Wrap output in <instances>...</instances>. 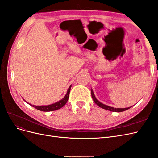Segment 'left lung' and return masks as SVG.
I'll return each instance as SVG.
<instances>
[{
  "mask_svg": "<svg viewBox=\"0 0 158 158\" xmlns=\"http://www.w3.org/2000/svg\"><path fill=\"white\" fill-rule=\"evenodd\" d=\"M91 94H92V97L93 98L94 102L95 103H96L99 107H102L104 109L109 110V111H113V112H122V111H126V110L130 109L131 107H127V108H114V107H110V106H106V105H105V104H103L101 102H99L98 100L96 99V98L95 97L92 89H91Z\"/></svg>",
  "mask_w": 158,
  "mask_h": 158,
  "instance_id": "obj_1",
  "label": "left lung"
}]
</instances>
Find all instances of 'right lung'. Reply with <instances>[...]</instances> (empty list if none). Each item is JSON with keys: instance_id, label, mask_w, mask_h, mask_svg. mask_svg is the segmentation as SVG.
I'll list each match as a JSON object with an SVG mask.
<instances>
[{"instance_id": "1", "label": "right lung", "mask_w": 158, "mask_h": 158, "mask_svg": "<svg viewBox=\"0 0 158 158\" xmlns=\"http://www.w3.org/2000/svg\"><path fill=\"white\" fill-rule=\"evenodd\" d=\"M72 85H70V87L69 88L67 92H66V94L65 95V96L60 101L57 102L53 104L49 105V106H33V105L30 104V106H33V107H35L37 110H40V111H45V112H48V111H55V110L59 109L61 107H63L64 106H65V104L67 102L68 99L69 98V94H70V91Z\"/></svg>"}]
</instances>
